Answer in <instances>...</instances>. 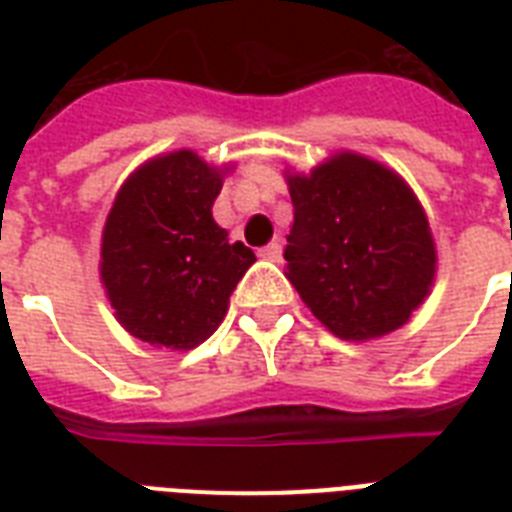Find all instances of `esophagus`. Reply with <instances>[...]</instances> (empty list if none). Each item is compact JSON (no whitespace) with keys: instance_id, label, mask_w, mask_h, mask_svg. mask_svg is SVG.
Here are the masks:
<instances>
[{"instance_id":"34e87169","label":"esophagus","mask_w":512,"mask_h":512,"mask_svg":"<svg viewBox=\"0 0 512 512\" xmlns=\"http://www.w3.org/2000/svg\"><path fill=\"white\" fill-rule=\"evenodd\" d=\"M260 257H263V260H271V263H281V244H279V241H273V244H268V247L260 249Z\"/></svg>"}]
</instances>
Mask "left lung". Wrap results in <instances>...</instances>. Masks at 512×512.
I'll use <instances>...</instances> for the list:
<instances>
[{
  "label": "left lung",
  "mask_w": 512,
  "mask_h": 512,
  "mask_svg": "<svg viewBox=\"0 0 512 512\" xmlns=\"http://www.w3.org/2000/svg\"><path fill=\"white\" fill-rule=\"evenodd\" d=\"M284 177L295 204L284 276L313 316L350 342L404 327L438 268L428 215L409 183L353 151Z\"/></svg>",
  "instance_id": "8db88e82"
}]
</instances>
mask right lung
<instances>
[{
    "instance_id": "add662e5",
    "label": "right lung",
    "mask_w": 512,
    "mask_h": 512,
    "mask_svg": "<svg viewBox=\"0 0 512 512\" xmlns=\"http://www.w3.org/2000/svg\"><path fill=\"white\" fill-rule=\"evenodd\" d=\"M233 164L180 148L140 164L116 191L100 239V281L116 321L156 348L191 350L228 313L255 252L212 217Z\"/></svg>"
}]
</instances>
